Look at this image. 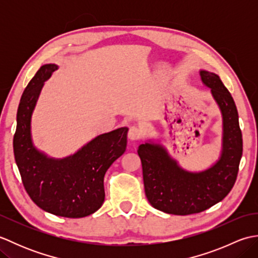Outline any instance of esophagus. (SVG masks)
I'll return each instance as SVG.
<instances>
[{
    "label": "esophagus",
    "instance_id": "esophagus-1",
    "mask_svg": "<svg viewBox=\"0 0 258 258\" xmlns=\"http://www.w3.org/2000/svg\"><path fill=\"white\" fill-rule=\"evenodd\" d=\"M143 136V130L139 126H131L128 130V139L131 141H138Z\"/></svg>",
    "mask_w": 258,
    "mask_h": 258
}]
</instances>
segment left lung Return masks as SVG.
I'll return each mask as SVG.
<instances>
[{
  "label": "left lung",
  "mask_w": 258,
  "mask_h": 258,
  "mask_svg": "<svg viewBox=\"0 0 258 258\" xmlns=\"http://www.w3.org/2000/svg\"><path fill=\"white\" fill-rule=\"evenodd\" d=\"M223 114V151L220 161L201 173L180 168L164 147L145 143L139 147L144 188L151 205L174 215L201 213L225 199L236 182L243 154L242 131L231 93L215 73L201 71Z\"/></svg>",
  "instance_id": "1"
}]
</instances>
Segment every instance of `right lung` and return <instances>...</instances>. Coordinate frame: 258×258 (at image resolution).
Here are the masks:
<instances>
[{
  "mask_svg": "<svg viewBox=\"0 0 258 258\" xmlns=\"http://www.w3.org/2000/svg\"><path fill=\"white\" fill-rule=\"evenodd\" d=\"M55 70V64L43 65L22 94L13 139L15 162L26 193L38 207L62 217H85L103 204L104 175L125 152L128 128L98 135L63 160L38 152L31 140V115L43 84Z\"/></svg>",
  "mask_w": 258,
  "mask_h": 258,
  "instance_id": "right-lung-1",
  "label": "right lung"
}]
</instances>
